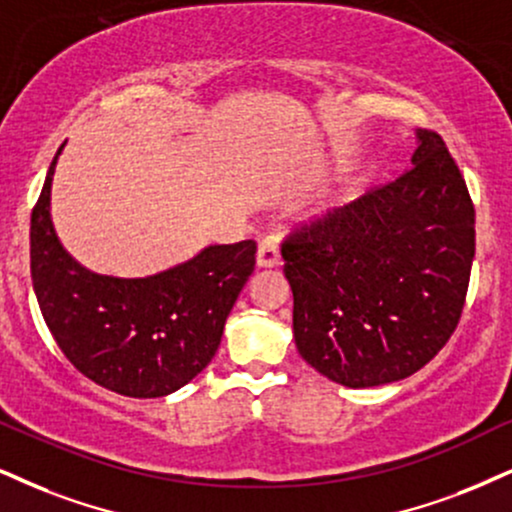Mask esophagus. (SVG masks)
I'll return each mask as SVG.
<instances>
[{
	"label": "esophagus",
	"instance_id": "1",
	"mask_svg": "<svg viewBox=\"0 0 512 512\" xmlns=\"http://www.w3.org/2000/svg\"><path fill=\"white\" fill-rule=\"evenodd\" d=\"M256 266L258 268H275L280 266V246H277V239L268 237L258 244L256 251Z\"/></svg>",
	"mask_w": 512,
	"mask_h": 512
}]
</instances>
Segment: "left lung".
<instances>
[{
	"instance_id": "1",
	"label": "left lung",
	"mask_w": 512,
	"mask_h": 512,
	"mask_svg": "<svg viewBox=\"0 0 512 512\" xmlns=\"http://www.w3.org/2000/svg\"><path fill=\"white\" fill-rule=\"evenodd\" d=\"M389 185L296 227L282 244L294 342L327 380L399 382L449 342L468 296L475 206L434 130Z\"/></svg>"
}]
</instances>
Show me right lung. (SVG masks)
Here are the masks:
<instances>
[{
  "instance_id": "1",
  "label": "right lung",
  "mask_w": 512,
  "mask_h": 512,
  "mask_svg": "<svg viewBox=\"0 0 512 512\" xmlns=\"http://www.w3.org/2000/svg\"><path fill=\"white\" fill-rule=\"evenodd\" d=\"M56 151L30 218V275L42 318L63 356L99 387L156 399L173 394L216 356L239 292L254 273L256 242L206 246L159 275L90 273L56 237L49 197Z\"/></svg>"
}]
</instances>
